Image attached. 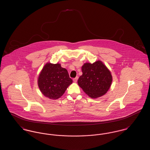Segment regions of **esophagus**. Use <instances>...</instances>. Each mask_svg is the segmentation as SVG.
<instances>
[{"label": "esophagus", "mask_w": 150, "mask_h": 150, "mask_svg": "<svg viewBox=\"0 0 150 150\" xmlns=\"http://www.w3.org/2000/svg\"><path fill=\"white\" fill-rule=\"evenodd\" d=\"M78 77L76 76V78L73 79V81H74L75 83H76V82H77V80H78Z\"/></svg>", "instance_id": "1"}]
</instances>
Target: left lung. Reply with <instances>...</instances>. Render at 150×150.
Listing matches in <instances>:
<instances>
[{"label": "left lung", "mask_w": 150, "mask_h": 150, "mask_svg": "<svg viewBox=\"0 0 150 150\" xmlns=\"http://www.w3.org/2000/svg\"><path fill=\"white\" fill-rule=\"evenodd\" d=\"M81 70L83 75L79 77L78 83L86 94L95 98L107 92L112 79L110 71L101 61H96L93 64L86 63Z\"/></svg>", "instance_id": "1"}]
</instances>
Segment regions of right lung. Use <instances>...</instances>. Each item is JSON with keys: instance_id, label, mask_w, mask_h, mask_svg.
Listing matches in <instances>:
<instances>
[{"instance_id": "right-lung-1", "label": "right lung", "mask_w": 150, "mask_h": 150, "mask_svg": "<svg viewBox=\"0 0 150 150\" xmlns=\"http://www.w3.org/2000/svg\"><path fill=\"white\" fill-rule=\"evenodd\" d=\"M72 83L67 70L61 64L48 63L44 66L38 78L39 88L45 97L56 100L64 93Z\"/></svg>"}]
</instances>
